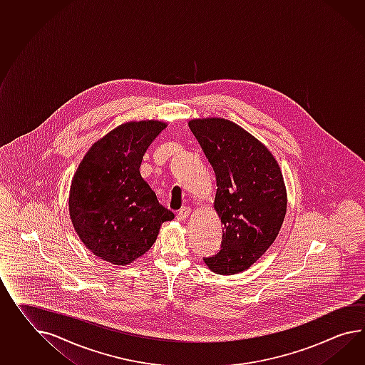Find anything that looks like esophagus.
I'll list each match as a JSON object with an SVG mask.
<instances>
[{"instance_id":"obj_1","label":"esophagus","mask_w":365,"mask_h":365,"mask_svg":"<svg viewBox=\"0 0 365 365\" xmlns=\"http://www.w3.org/2000/svg\"><path fill=\"white\" fill-rule=\"evenodd\" d=\"M190 212H192V209H190V207L184 206L182 209H180V210H178V215H176V218H178V221H184V220H187V215H190Z\"/></svg>"}]
</instances>
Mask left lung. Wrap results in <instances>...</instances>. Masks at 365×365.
Masks as SVG:
<instances>
[{
	"label": "left lung",
	"mask_w": 365,
	"mask_h": 365,
	"mask_svg": "<svg viewBox=\"0 0 365 365\" xmlns=\"http://www.w3.org/2000/svg\"><path fill=\"white\" fill-rule=\"evenodd\" d=\"M189 128L215 169V209L224 225L221 250L204 261L217 274L241 272L281 230L287 209L281 168L270 150L235 123L193 119Z\"/></svg>",
	"instance_id": "obj_1"
}]
</instances>
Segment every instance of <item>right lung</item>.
<instances>
[{
  "label": "right lung",
  "instance_id": "1",
  "mask_svg": "<svg viewBox=\"0 0 365 365\" xmlns=\"http://www.w3.org/2000/svg\"><path fill=\"white\" fill-rule=\"evenodd\" d=\"M165 127L124 123L96 141L75 172L70 218L84 246L103 261L132 263L152 247L161 224L175 218L140 175L144 153Z\"/></svg>",
  "mask_w": 365,
  "mask_h": 365
}]
</instances>
